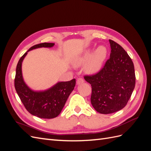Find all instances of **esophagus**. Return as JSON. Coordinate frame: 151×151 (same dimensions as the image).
<instances>
[{
	"mask_svg": "<svg viewBox=\"0 0 151 151\" xmlns=\"http://www.w3.org/2000/svg\"><path fill=\"white\" fill-rule=\"evenodd\" d=\"M84 82V79L83 78H80V77H79V78H78V79H77V84L79 85V84H83Z\"/></svg>",
	"mask_w": 151,
	"mask_h": 151,
	"instance_id": "esophagus-1",
	"label": "esophagus"
}]
</instances>
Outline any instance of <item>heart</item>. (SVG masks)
Instances as JSON below:
<instances>
[{"label": "heart", "instance_id": "obj_1", "mask_svg": "<svg viewBox=\"0 0 151 151\" xmlns=\"http://www.w3.org/2000/svg\"><path fill=\"white\" fill-rule=\"evenodd\" d=\"M91 53L92 50H86L83 55L77 60V64H84L89 59L86 66V71L90 74H94L99 71L102 67L107 57V49L104 46H99L95 50L92 55Z\"/></svg>", "mask_w": 151, "mask_h": 151}]
</instances>
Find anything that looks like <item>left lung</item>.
Returning <instances> with one entry per match:
<instances>
[{
	"mask_svg": "<svg viewBox=\"0 0 151 151\" xmlns=\"http://www.w3.org/2000/svg\"><path fill=\"white\" fill-rule=\"evenodd\" d=\"M109 58L97 73L84 76L92 88L91 102L98 113L109 114L124 108L135 85L134 63L119 44L109 40Z\"/></svg>",
	"mask_w": 151,
	"mask_h": 151,
	"instance_id": "8db88e82",
	"label": "left lung"
}]
</instances>
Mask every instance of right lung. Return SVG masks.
I'll list each match as a JSON object with an SVG mask.
<instances>
[{"label":"right lung","instance_id":"1","mask_svg":"<svg viewBox=\"0 0 151 151\" xmlns=\"http://www.w3.org/2000/svg\"><path fill=\"white\" fill-rule=\"evenodd\" d=\"M53 45L52 43H43L31 47L18 62L14 79L16 91L27 111L31 115L47 119L55 118L60 113L67 98L74 88L76 79L58 83L43 92H35L24 83L22 76L21 65L27 53L30 50L41 47H52Z\"/></svg>","mask_w":151,"mask_h":151}]
</instances>
